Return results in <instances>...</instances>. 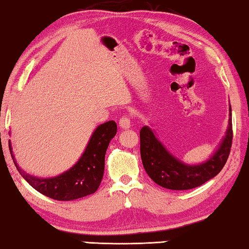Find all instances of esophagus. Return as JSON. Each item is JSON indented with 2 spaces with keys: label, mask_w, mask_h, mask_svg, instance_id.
<instances>
[{
  "label": "esophagus",
  "mask_w": 249,
  "mask_h": 249,
  "mask_svg": "<svg viewBox=\"0 0 249 249\" xmlns=\"http://www.w3.org/2000/svg\"><path fill=\"white\" fill-rule=\"evenodd\" d=\"M119 125H120L121 128H124V129L129 128L131 125L130 118H129L128 116H122L120 120H119Z\"/></svg>",
  "instance_id": "esophagus-1"
}]
</instances>
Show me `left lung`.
Listing matches in <instances>:
<instances>
[{"label": "left lung", "instance_id": "1", "mask_svg": "<svg viewBox=\"0 0 249 249\" xmlns=\"http://www.w3.org/2000/svg\"><path fill=\"white\" fill-rule=\"evenodd\" d=\"M231 145L232 121L230 117L228 131L220 148L205 163L189 166L173 157L148 127L140 129V156L143 168L156 184L169 190H191L214 178L225 166Z\"/></svg>", "mask_w": 249, "mask_h": 249}]
</instances>
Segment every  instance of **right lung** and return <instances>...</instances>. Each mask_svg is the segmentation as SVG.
<instances>
[{"label": "right lung", "instance_id": "1", "mask_svg": "<svg viewBox=\"0 0 249 249\" xmlns=\"http://www.w3.org/2000/svg\"><path fill=\"white\" fill-rule=\"evenodd\" d=\"M117 124L104 122L99 125L89 139V142L76 164L62 175L53 178H38L24 173L18 166L11 150L12 160L21 176L35 190L50 199L57 201H71L96 192L104 173V157L110 140L116 136Z\"/></svg>", "mask_w": 249, "mask_h": 249}]
</instances>
